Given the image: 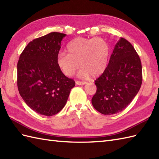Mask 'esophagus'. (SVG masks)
<instances>
[{
	"instance_id": "1",
	"label": "esophagus",
	"mask_w": 159,
	"mask_h": 159,
	"mask_svg": "<svg viewBox=\"0 0 159 159\" xmlns=\"http://www.w3.org/2000/svg\"><path fill=\"white\" fill-rule=\"evenodd\" d=\"M76 84L78 85H85V84H87V82H85V81H79V80H76Z\"/></svg>"
}]
</instances>
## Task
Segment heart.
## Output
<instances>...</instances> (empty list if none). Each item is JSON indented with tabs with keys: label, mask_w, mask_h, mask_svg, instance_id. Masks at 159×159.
Segmentation results:
<instances>
[{
	"label": "heart",
	"mask_w": 159,
	"mask_h": 159,
	"mask_svg": "<svg viewBox=\"0 0 159 159\" xmlns=\"http://www.w3.org/2000/svg\"><path fill=\"white\" fill-rule=\"evenodd\" d=\"M67 50L68 54L61 52L57 57V66L67 76H72L79 66L82 67L78 73L80 77L99 76L105 70L110 55L109 43L101 38H75Z\"/></svg>",
	"instance_id": "1"
}]
</instances>
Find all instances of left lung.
<instances>
[{
  "instance_id": "left-lung-1",
  "label": "left lung",
  "mask_w": 159,
  "mask_h": 159,
  "mask_svg": "<svg viewBox=\"0 0 159 159\" xmlns=\"http://www.w3.org/2000/svg\"><path fill=\"white\" fill-rule=\"evenodd\" d=\"M141 83L139 57L133 45L121 38L104 72L95 80L97 90L92 99V105L107 116L121 112L139 92Z\"/></svg>"
}]
</instances>
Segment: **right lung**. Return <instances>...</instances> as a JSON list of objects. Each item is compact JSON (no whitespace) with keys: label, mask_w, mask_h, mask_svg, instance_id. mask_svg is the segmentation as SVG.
<instances>
[{"label":"right lung","mask_w":159,"mask_h":159,"mask_svg":"<svg viewBox=\"0 0 159 159\" xmlns=\"http://www.w3.org/2000/svg\"><path fill=\"white\" fill-rule=\"evenodd\" d=\"M66 35L52 32L33 39L24 49L17 65L20 96L32 110L46 116L63 109L75 86V81L64 75L57 63Z\"/></svg>","instance_id":"obj_1"}]
</instances>
